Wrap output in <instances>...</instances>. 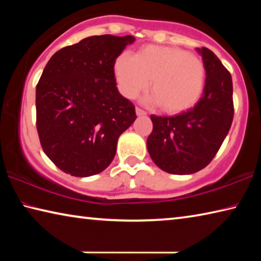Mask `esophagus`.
Wrapping results in <instances>:
<instances>
[{
	"label": "esophagus",
	"mask_w": 261,
	"mask_h": 261,
	"mask_svg": "<svg viewBox=\"0 0 261 261\" xmlns=\"http://www.w3.org/2000/svg\"><path fill=\"white\" fill-rule=\"evenodd\" d=\"M136 113H137V115H138V116H145V115L147 114L146 112H145L144 109H141V108H139V107L136 108Z\"/></svg>",
	"instance_id": "1"
}]
</instances>
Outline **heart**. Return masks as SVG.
I'll use <instances>...</instances> for the list:
<instances>
[{
  "label": "heart",
  "instance_id": "obj_1",
  "mask_svg": "<svg viewBox=\"0 0 261 261\" xmlns=\"http://www.w3.org/2000/svg\"><path fill=\"white\" fill-rule=\"evenodd\" d=\"M115 77L121 93L134 98L151 81V100L167 113L192 108L204 92L206 68L196 55L176 47L145 46L135 56L122 54L115 61Z\"/></svg>",
  "mask_w": 261,
  "mask_h": 261
}]
</instances>
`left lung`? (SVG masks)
Instances as JSON below:
<instances>
[{"label":"left lung","mask_w":261,"mask_h":261,"mask_svg":"<svg viewBox=\"0 0 261 261\" xmlns=\"http://www.w3.org/2000/svg\"><path fill=\"white\" fill-rule=\"evenodd\" d=\"M206 68L204 94L193 108L175 116L151 115L147 149L154 163L169 174L188 175L213 160L233 118L231 74L213 51L197 49Z\"/></svg>","instance_id":"1"}]
</instances>
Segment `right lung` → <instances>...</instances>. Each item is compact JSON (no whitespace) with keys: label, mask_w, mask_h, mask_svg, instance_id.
Segmentation results:
<instances>
[{"label":"right lung","mask_w":261,"mask_h":261,"mask_svg":"<svg viewBox=\"0 0 261 261\" xmlns=\"http://www.w3.org/2000/svg\"><path fill=\"white\" fill-rule=\"evenodd\" d=\"M131 35L103 34L56 51L37 85V130L46 155L64 173L87 177L105 170L117 140L137 118L117 90L115 61Z\"/></svg>","instance_id":"right-lung-1"}]
</instances>
